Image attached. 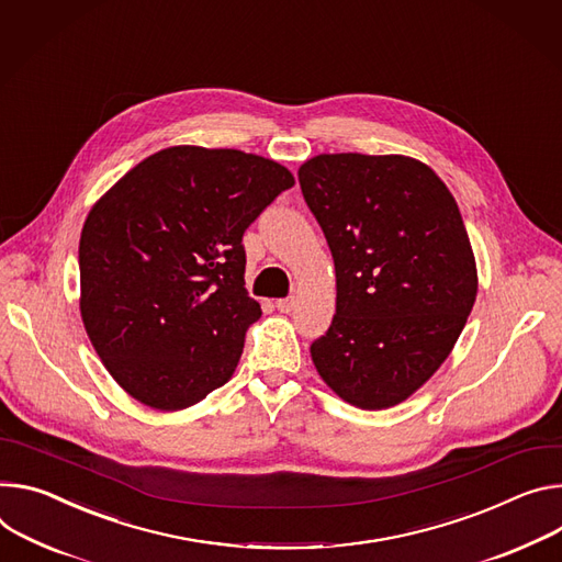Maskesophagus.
<instances>
[{"instance_id": "34e87169", "label": "esophagus", "mask_w": 562, "mask_h": 562, "mask_svg": "<svg viewBox=\"0 0 562 562\" xmlns=\"http://www.w3.org/2000/svg\"><path fill=\"white\" fill-rule=\"evenodd\" d=\"M293 307H295V297H282V300L276 302V310L280 314H289Z\"/></svg>"}]
</instances>
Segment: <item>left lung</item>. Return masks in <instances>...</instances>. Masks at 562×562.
<instances>
[{"instance_id": "8db88e82", "label": "left lung", "mask_w": 562, "mask_h": 562, "mask_svg": "<svg viewBox=\"0 0 562 562\" xmlns=\"http://www.w3.org/2000/svg\"><path fill=\"white\" fill-rule=\"evenodd\" d=\"M297 179L336 271V314L312 361L342 401L385 411L441 368L469 321L477 265L467 226L413 157L318 155Z\"/></svg>"}]
</instances>
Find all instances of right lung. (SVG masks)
I'll list each match as a JSON object with an SVG mask.
<instances>
[{"label":"right lung","mask_w":562,"mask_h":562,"mask_svg":"<svg viewBox=\"0 0 562 562\" xmlns=\"http://www.w3.org/2000/svg\"><path fill=\"white\" fill-rule=\"evenodd\" d=\"M293 175L241 149L175 145L100 196L80 233V316L112 379L177 413L224 385L262 316L241 235Z\"/></svg>","instance_id":"right-lung-1"}]
</instances>
